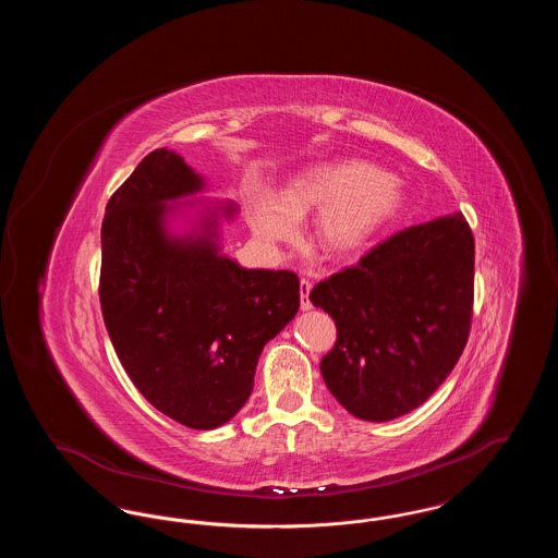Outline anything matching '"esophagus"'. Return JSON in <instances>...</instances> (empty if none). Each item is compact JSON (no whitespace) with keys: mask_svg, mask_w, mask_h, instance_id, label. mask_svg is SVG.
<instances>
[{"mask_svg":"<svg viewBox=\"0 0 558 558\" xmlns=\"http://www.w3.org/2000/svg\"><path fill=\"white\" fill-rule=\"evenodd\" d=\"M310 291H312V282L307 278H301V284H299V292H301V310L307 312L312 310V301H310Z\"/></svg>","mask_w":558,"mask_h":558,"instance_id":"34e87169","label":"esophagus"}]
</instances>
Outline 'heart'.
I'll list each match as a JSON object with an SVG mask.
<instances>
[{
    "instance_id": "1",
    "label": "heart",
    "mask_w": 558,
    "mask_h": 558,
    "mask_svg": "<svg viewBox=\"0 0 558 558\" xmlns=\"http://www.w3.org/2000/svg\"><path fill=\"white\" fill-rule=\"evenodd\" d=\"M403 186L396 175L366 160H332L314 165L292 178L280 201L255 194L248 201L251 226L267 242L289 240L294 219L318 213L314 240L330 257H347L401 209Z\"/></svg>"
}]
</instances>
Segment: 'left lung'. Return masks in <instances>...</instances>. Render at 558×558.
Returning a JSON list of instances; mask_svg holds the SVG:
<instances>
[{"instance_id": "1", "label": "left lung", "mask_w": 558, "mask_h": 558, "mask_svg": "<svg viewBox=\"0 0 558 558\" xmlns=\"http://www.w3.org/2000/svg\"><path fill=\"white\" fill-rule=\"evenodd\" d=\"M475 240L462 213L405 228L310 299L335 319L326 387L353 416L385 423L425 403L460 360L473 319Z\"/></svg>"}]
</instances>
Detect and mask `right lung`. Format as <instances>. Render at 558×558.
Wrapping results in <instances>:
<instances>
[{
  "label": "right lung",
  "instance_id": "add662e5",
  "mask_svg": "<svg viewBox=\"0 0 558 558\" xmlns=\"http://www.w3.org/2000/svg\"><path fill=\"white\" fill-rule=\"evenodd\" d=\"M198 190L201 175L167 148L133 169L102 219L100 305L137 391L175 423L207 430L246 403L264 345L299 310V278L219 255L215 215L203 234L171 236L165 203Z\"/></svg>",
  "mask_w": 558,
  "mask_h": 558
}]
</instances>
